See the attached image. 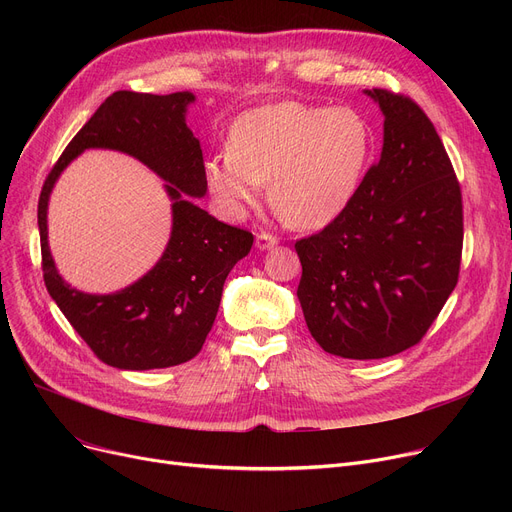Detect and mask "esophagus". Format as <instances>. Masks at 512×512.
<instances>
[{
    "label": "esophagus",
    "mask_w": 512,
    "mask_h": 512,
    "mask_svg": "<svg viewBox=\"0 0 512 512\" xmlns=\"http://www.w3.org/2000/svg\"><path fill=\"white\" fill-rule=\"evenodd\" d=\"M255 245H257L259 251L272 249V247L278 245V236H274V234H270V232H261V234H257V238H255Z\"/></svg>",
    "instance_id": "obj_1"
}]
</instances>
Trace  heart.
<instances>
[{"label":"heart","mask_w":512,"mask_h":512,"mask_svg":"<svg viewBox=\"0 0 512 512\" xmlns=\"http://www.w3.org/2000/svg\"><path fill=\"white\" fill-rule=\"evenodd\" d=\"M369 147V126L351 107L282 101L242 114L205 176L230 213L253 205L270 180L272 205L286 222L319 228L355 195Z\"/></svg>","instance_id":"heart-1"}]
</instances>
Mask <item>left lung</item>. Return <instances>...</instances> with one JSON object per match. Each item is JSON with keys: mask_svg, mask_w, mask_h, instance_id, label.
<instances>
[{"mask_svg": "<svg viewBox=\"0 0 512 512\" xmlns=\"http://www.w3.org/2000/svg\"><path fill=\"white\" fill-rule=\"evenodd\" d=\"M384 114V147L351 201L297 240V297L330 355L384 359L417 344L459 280L463 201L448 153L421 107L367 89Z\"/></svg>", "mask_w": 512, "mask_h": 512, "instance_id": "obj_1", "label": "left lung"}]
</instances>
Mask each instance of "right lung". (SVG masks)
<instances>
[{"instance_id": "1", "label": "right lung", "mask_w": 512, "mask_h": 512, "mask_svg": "<svg viewBox=\"0 0 512 512\" xmlns=\"http://www.w3.org/2000/svg\"><path fill=\"white\" fill-rule=\"evenodd\" d=\"M195 95L116 91L76 132L49 172L39 197L43 280L51 299L107 365L130 371L191 361L213 326L224 282L247 257L253 234L218 222L191 197H205L203 151L186 126ZM85 148H116L137 156L167 180L173 232L165 255L137 283L112 295H87L66 285L46 242V205L52 184Z\"/></svg>"}]
</instances>
